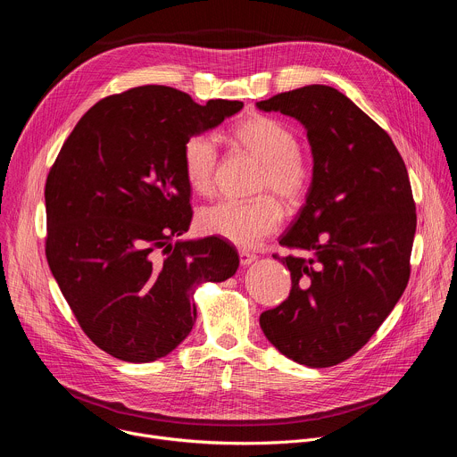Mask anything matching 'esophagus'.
I'll list each match as a JSON object with an SVG mask.
<instances>
[{"instance_id":"obj_1","label":"esophagus","mask_w":457,"mask_h":457,"mask_svg":"<svg viewBox=\"0 0 457 457\" xmlns=\"http://www.w3.org/2000/svg\"><path fill=\"white\" fill-rule=\"evenodd\" d=\"M238 256H240V264H242V266H249L251 262H254V258H256L254 253H249V251H245V249H240V251H238Z\"/></svg>"}]
</instances>
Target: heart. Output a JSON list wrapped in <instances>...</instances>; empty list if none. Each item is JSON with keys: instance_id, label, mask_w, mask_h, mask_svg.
I'll return each instance as SVG.
<instances>
[{"instance_id": "b5f03b06", "label": "heart", "mask_w": 457, "mask_h": 457, "mask_svg": "<svg viewBox=\"0 0 457 457\" xmlns=\"http://www.w3.org/2000/svg\"><path fill=\"white\" fill-rule=\"evenodd\" d=\"M233 141L245 150L262 170L254 191L258 199L237 203L220 201L201 210L197 222L203 233L220 237L240 247H254L278 231L284 208L298 206L312 182L311 157L298 146L293 129L275 117L251 115L233 128ZM219 143L208 132L193 134L182 146V170L195 193L210 195L215 189Z\"/></svg>"}]
</instances>
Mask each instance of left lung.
I'll return each mask as SVG.
<instances>
[{
  "label": "left lung",
  "mask_w": 457,
  "mask_h": 457,
  "mask_svg": "<svg viewBox=\"0 0 457 457\" xmlns=\"http://www.w3.org/2000/svg\"><path fill=\"white\" fill-rule=\"evenodd\" d=\"M298 119L312 152L303 208L280 244L291 293L260 314L289 360L331 367L356 354L402 298L411 277L416 203L393 139L333 87L309 85L256 103Z\"/></svg>",
  "instance_id": "1"
}]
</instances>
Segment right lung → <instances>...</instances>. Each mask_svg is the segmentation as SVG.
I'll return each instance as SVG.
<instances>
[{
	"instance_id": "1",
	"label": "right lung",
	"mask_w": 457,
	"mask_h": 457,
	"mask_svg": "<svg viewBox=\"0 0 457 457\" xmlns=\"http://www.w3.org/2000/svg\"><path fill=\"white\" fill-rule=\"evenodd\" d=\"M244 103L146 85L96 103L64 141L45 184L50 271L85 335L122 361L171 353L191 331L193 289L235 275L219 237L179 240L191 222L184 141Z\"/></svg>"
}]
</instances>
